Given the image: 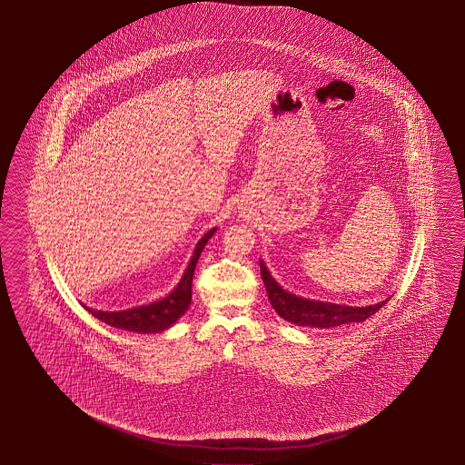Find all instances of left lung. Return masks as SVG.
<instances>
[{
	"instance_id": "left-lung-1",
	"label": "left lung",
	"mask_w": 465,
	"mask_h": 465,
	"mask_svg": "<svg viewBox=\"0 0 465 465\" xmlns=\"http://www.w3.org/2000/svg\"><path fill=\"white\" fill-rule=\"evenodd\" d=\"M261 275L267 295L273 310L279 312L285 322L303 326V328H318L330 330L349 322H362L371 318V314L381 310L390 298L381 303L369 306H347V304L330 303L320 300H308L303 296H296L283 290L277 280L273 279L267 265L261 261Z\"/></svg>"
}]
</instances>
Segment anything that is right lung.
<instances>
[{
  "instance_id": "right-lung-1",
  "label": "right lung",
  "mask_w": 465,
  "mask_h": 465,
  "mask_svg": "<svg viewBox=\"0 0 465 465\" xmlns=\"http://www.w3.org/2000/svg\"><path fill=\"white\" fill-rule=\"evenodd\" d=\"M216 229L218 228L210 229L198 241V244L194 245L193 255L186 265L182 279L169 295L153 303L141 304V306L121 310V312H102V310L88 308L86 304L82 303L84 310L92 312L100 322H106L111 328L133 331L141 334H149V332L153 334V332L169 330L170 326H173L180 320L182 314H185L188 306L192 303V280H193L194 267L198 263L204 245L212 239Z\"/></svg>"
}]
</instances>
